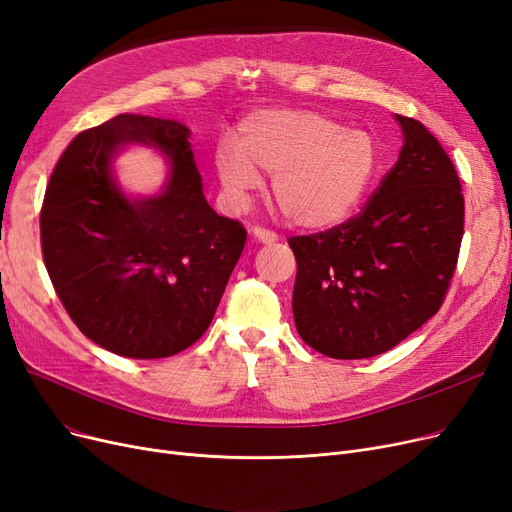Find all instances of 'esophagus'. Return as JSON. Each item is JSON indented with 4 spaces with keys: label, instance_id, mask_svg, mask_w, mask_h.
<instances>
[{
    "label": "esophagus",
    "instance_id": "esophagus-1",
    "mask_svg": "<svg viewBox=\"0 0 512 512\" xmlns=\"http://www.w3.org/2000/svg\"><path fill=\"white\" fill-rule=\"evenodd\" d=\"M251 232H253V236H255L259 242H263V244H272V242H276V240H278V234H276V232H272V230H268V227L255 225Z\"/></svg>",
    "mask_w": 512,
    "mask_h": 512
}]
</instances>
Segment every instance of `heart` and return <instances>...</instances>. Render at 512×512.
<instances>
[{"label": "heart", "mask_w": 512, "mask_h": 512, "mask_svg": "<svg viewBox=\"0 0 512 512\" xmlns=\"http://www.w3.org/2000/svg\"><path fill=\"white\" fill-rule=\"evenodd\" d=\"M377 168V147L365 130L308 109H266L240 126L238 149L223 147L217 170L227 192L242 198L272 175V200L287 221L325 227L350 213Z\"/></svg>", "instance_id": "obj_1"}]
</instances>
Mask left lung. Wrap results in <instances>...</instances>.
Returning a JSON list of instances; mask_svg holds the SVG:
<instances>
[{
  "label": "left lung",
  "mask_w": 512,
  "mask_h": 512,
  "mask_svg": "<svg viewBox=\"0 0 512 512\" xmlns=\"http://www.w3.org/2000/svg\"><path fill=\"white\" fill-rule=\"evenodd\" d=\"M403 149L363 211L293 236L295 327L331 358L392 350L439 312L464 236L460 177L437 137L396 116Z\"/></svg>",
  "instance_id": "1"
}]
</instances>
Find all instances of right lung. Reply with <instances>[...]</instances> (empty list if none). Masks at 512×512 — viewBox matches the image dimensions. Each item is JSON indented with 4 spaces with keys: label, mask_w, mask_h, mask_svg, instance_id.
<instances>
[{
    "label": "right lung",
    "mask_w": 512,
    "mask_h": 512,
    "mask_svg": "<svg viewBox=\"0 0 512 512\" xmlns=\"http://www.w3.org/2000/svg\"><path fill=\"white\" fill-rule=\"evenodd\" d=\"M192 132L177 120L120 113L75 137L56 162L40 213L52 287L78 329L128 358L173 356L204 335L238 263L246 230L202 194ZM128 142L171 162L158 197L130 201L110 175Z\"/></svg>",
    "instance_id": "obj_1"
}]
</instances>
